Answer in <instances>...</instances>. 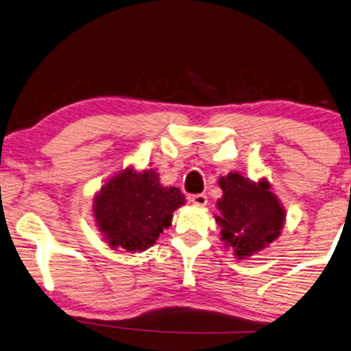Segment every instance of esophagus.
<instances>
[{
  "instance_id": "esophagus-1",
  "label": "esophagus",
  "mask_w": 351,
  "mask_h": 351,
  "mask_svg": "<svg viewBox=\"0 0 351 351\" xmlns=\"http://www.w3.org/2000/svg\"><path fill=\"white\" fill-rule=\"evenodd\" d=\"M191 202L195 206H205L206 203H208V197L205 195V193H197V195H192L191 197Z\"/></svg>"
}]
</instances>
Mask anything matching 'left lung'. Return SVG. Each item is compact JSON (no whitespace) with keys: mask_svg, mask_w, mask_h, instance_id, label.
I'll use <instances>...</instances> for the list:
<instances>
[{"mask_svg":"<svg viewBox=\"0 0 351 351\" xmlns=\"http://www.w3.org/2000/svg\"><path fill=\"white\" fill-rule=\"evenodd\" d=\"M219 186L222 197L216 206L221 214L214 219L234 258L247 260L280 237L287 213L266 178L252 181L230 171L219 178Z\"/></svg>","mask_w":351,"mask_h":351,"instance_id":"obj_1","label":"left lung"}]
</instances>
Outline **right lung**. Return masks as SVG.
<instances>
[{
	"label": "right lung",
	"mask_w": 351,
	"mask_h": 351,
	"mask_svg": "<svg viewBox=\"0 0 351 351\" xmlns=\"http://www.w3.org/2000/svg\"><path fill=\"white\" fill-rule=\"evenodd\" d=\"M186 203L178 187L160 184L154 169L134 165L108 178L93 198V216L112 249L143 252L171 226L173 213Z\"/></svg>",
	"instance_id": "right-lung-1"
}]
</instances>
